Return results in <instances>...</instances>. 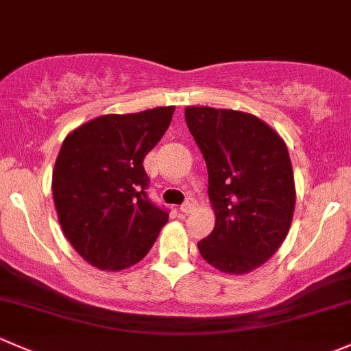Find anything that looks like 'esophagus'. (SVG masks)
I'll return each instance as SVG.
<instances>
[{"mask_svg":"<svg viewBox=\"0 0 351 351\" xmlns=\"http://www.w3.org/2000/svg\"><path fill=\"white\" fill-rule=\"evenodd\" d=\"M195 208H197V202H195L193 198H188L185 204L180 206V210H182V213H186V215H188V213L193 212Z\"/></svg>","mask_w":351,"mask_h":351,"instance_id":"34e87169","label":"esophagus"}]
</instances>
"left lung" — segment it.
Returning a JSON list of instances; mask_svg holds the SVG:
<instances>
[{"instance_id": "1", "label": "left lung", "mask_w": 351, "mask_h": 351, "mask_svg": "<svg viewBox=\"0 0 351 351\" xmlns=\"http://www.w3.org/2000/svg\"><path fill=\"white\" fill-rule=\"evenodd\" d=\"M186 126L208 169L212 234L202 257L225 274H247L281 247L296 205L293 165L284 139L252 114L188 106Z\"/></svg>"}]
</instances>
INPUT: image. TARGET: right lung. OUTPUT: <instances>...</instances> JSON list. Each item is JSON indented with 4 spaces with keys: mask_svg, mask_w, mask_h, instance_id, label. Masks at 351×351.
<instances>
[{
    "mask_svg": "<svg viewBox=\"0 0 351 351\" xmlns=\"http://www.w3.org/2000/svg\"><path fill=\"white\" fill-rule=\"evenodd\" d=\"M175 106L104 114L64 139L53 175L62 230L84 261L117 272L138 264L156 242L168 213L147 200L143 160L171 123Z\"/></svg>",
    "mask_w": 351,
    "mask_h": 351,
    "instance_id": "right-lung-1",
    "label": "right lung"
}]
</instances>
